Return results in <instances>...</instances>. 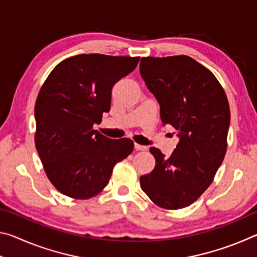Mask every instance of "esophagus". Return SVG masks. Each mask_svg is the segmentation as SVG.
<instances>
[{
    "label": "esophagus",
    "mask_w": 257,
    "mask_h": 257,
    "mask_svg": "<svg viewBox=\"0 0 257 257\" xmlns=\"http://www.w3.org/2000/svg\"><path fill=\"white\" fill-rule=\"evenodd\" d=\"M135 150L136 151H146L147 150V147L146 146H144V145H141V144H135Z\"/></svg>",
    "instance_id": "34e87169"
}]
</instances>
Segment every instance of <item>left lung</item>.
I'll use <instances>...</instances> for the list:
<instances>
[{"label":"left lung","mask_w":257,"mask_h":257,"mask_svg":"<svg viewBox=\"0 0 257 257\" xmlns=\"http://www.w3.org/2000/svg\"><path fill=\"white\" fill-rule=\"evenodd\" d=\"M141 76L160 104L162 124L178 130L169 159L151 147L156 164L141 187L156 205L178 210L207 189L227 151L230 108L215 76L187 55L143 58Z\"/></svg>","instance_id":"1"}]
</instances>
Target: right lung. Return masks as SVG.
I'll return each mask as SVG.
<instances>
[{
  "label": "right lung",
  "instance_id": "add662e5",
  "mask_svg": "<svg viewBox=\"0 0 257 257\" xmlns=\"http://www.w3.org/2000/svg\"><path fill=\"white\" fill-rule=\"evenodd\" d=\"M139 58L79 54L47 77L35 105V144L50 181L66 196L87 199L108 184L114 165L132 153L129 138L93 129L111 107L112 87Z\"/></svg>",
  "mask_w": 257,
  "mask_h": 257
}]
</instances>
